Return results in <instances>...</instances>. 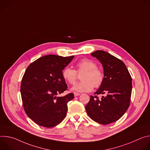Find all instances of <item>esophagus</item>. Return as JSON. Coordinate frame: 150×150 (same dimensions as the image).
<instances>
[{"label": "esophagus", "instance_id": "esophagus-1", "mask_svg": "<svg viewBox=\"0 0 150 150\" xmlns=\"http://www.w3.org/2000/svg\"><path fill=\"white\" fill-rule=\"evenodd\" d=\"M80 96V94H79V93H74V96H75V97H77V96Z\"/></svg>", "mask_w": 150, "mask_h": 150}]
</instances>
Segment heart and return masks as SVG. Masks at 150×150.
I'll return each mask as SVG.
<instances>
[{
  "label": "heart",
  "mask_w": 150,
  "mask_h": 150,
  "mask_svg": "<svg viewBox=\"0 0 150 150\" xmlns=\"http://www.w3.org/2000/svg\"><path fill=\"white\" fill-rule=\"evenodd\" d=\"M76 70L67 67L62 71V76L67 82L71 84L75 82L77 73H82L81 82L76 83L72 87L74 91L77 92H90L94 87L98 88L102 84L104 75L103 71L97 68V64L88 59H83L76 64Z\"/></svg>",
  "instance_id": "1"
}]
</instances>
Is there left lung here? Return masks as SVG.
Masks as SVG:
<instances>
[{"mask_svg":"<svg viewBox=\"0 0 150 150\" xmlns=\"http://www.w3.org/2000/svg\"><path fill=\"white\" fill-rule=\"evenodd\" d=\"M91 56L102 64L104 78L100 88L90 96L85 106L88 115L96 122L108 125L119 120L129 108L132 93V78L125 63L103 51L97 50ZM105 93L99 100L96 96Z\"/></svg>","mask_w":150,"mask_h":150,"instance_id":"left-lung-1","label":"left lung"}]
</instances>
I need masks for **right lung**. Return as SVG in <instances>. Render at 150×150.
Masks as SVG:
<instances>
[{
	"mask_svg": "<svg viewBox=\"0 0 150 150\" xmlns=\"http://www.w3.org/2000/svg\"><path fill=\"white\" fill-rule=\"evenodd\" d=\"M74 57L46 55L31 63L27 68L21 82V98L26 114L37 125L52 127L65 117L68 103L74 95H57L67 90L62 71Z\"/></svg>",
	"mask_w": 150,
	"mask_h": 150,
	"instance_id": "obj_1",
	"label": "right lung"
}]
</instances>
